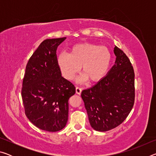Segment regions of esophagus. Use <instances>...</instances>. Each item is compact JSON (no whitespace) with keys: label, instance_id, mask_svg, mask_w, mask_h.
I'll use <instances>...</instances> for the list:
<instances>
[{"label":"esophagus","instance_id":"obj_1","mask_svg":"<svg viewBox=\"0 0 156 156\" xmlns=\"http://www.w3.org/2000/svg\"><path fill=\"white\" fill-rule=\"evenodd\" d=\"M76 94H77L80 95L81 94V92H82V88L79 87H76Z\"/></svg>","mask_w":156,"mask_h":156}]
</instances>
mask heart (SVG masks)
I'll return each mask as SVG.
<instances>
[{
    "instance_id": "heart-1",
    "label": "heart",
    "mask_w": 156,
    "mask_h": 156,
    "mask_svg": "<svg viewBox=\"0 0 156 156\" xmlns=\"http://www.w3.org/2000/svg\"><path fill=\"white\" fill-rule=\"evenodd\" d=\"M62 75L67 80H72L80 70L84 75L80 81L87 79L96 83L103 78L110 67L112 54L107 47L91 43L73 45L69 54L62 53L57 58Z\"/></svg>"
}]
</instances>
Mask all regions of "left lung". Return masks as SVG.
<instances>
[{"mask_svg": "<svg viewBox=\"0 0 156 156\" xmlns=\"http://www.w3.org/2000/svg\"><path fill=\"white\" fill-rule=\"evenodd\" d=\"M115 65L106 76L92 87L82 91L91 127L107 131L124 122L135 100V74L133 66L122 50L114 47Z\"/></svg>", "mask_w": 156, "mask_h": 156, "instance_id": "1", "label": "left lung"}]
</instances>
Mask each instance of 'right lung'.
<instances>
[{"label": "right lung", "instance_id": "1", "mask_svg": "<svg viewBox=\"0 0 156 156\" xmlns=\"http://www.w3.org/2000/svg\"><path fill=\"white\" fill-rule=\"evenodd\" d=\"M66 37L42 42L26 66L21 89L25 113L42 130L56 132L68 120L69 99L76 93L70 81L61 75L56 50Z\"/></svg>", "mask_w": 156, "mask_h": 156}]
</instances>
